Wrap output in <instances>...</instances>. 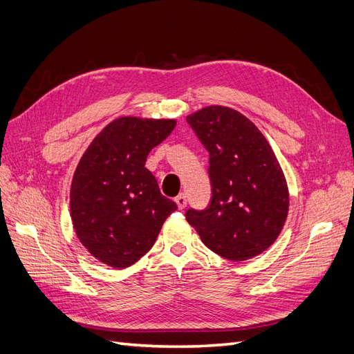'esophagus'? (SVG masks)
I'll return each mask as SVG.
<instances>
[{"label":"esophagus","instance_id":"34e87169","mask_svg":"<svg viewBox=\"0 0 354 354\" xmlns=\"http://www.w3.org/2000/svg\"><path fill=\"white\" fill-rule=\"evenodd\" d=\"M176 203H177V207L180 208V209H183L186 205H187V199H186V195L185 194H180L178 196H176Z\"/></svg>","mask_w":354,"mask_h":354}]
</instances>
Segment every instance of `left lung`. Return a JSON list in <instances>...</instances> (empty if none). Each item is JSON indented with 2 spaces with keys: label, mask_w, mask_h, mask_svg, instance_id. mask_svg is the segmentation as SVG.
<instances>
[{
  "label": "left lung",
  "mask_w": 354,
  "mask_h": 354,
  "mask_svg": "<svg viewBox=\"0 0 354 354\" xmlns=\"http://www.w3.org/2000/svg\"><path fill=\"white\" fill-rule=\"evenodd\" d=\"M209 153L212 196L186 220L211 251L232 261L250 260L277 239L289 195L269 142L248 118L226 106H208L186 118Z\"/></svg>",
  "instance_id": "left-lung-1"
}]
</instances>
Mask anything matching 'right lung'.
<instances>
[{
	"label": "right lung",
	"mask_w": 354,
	"mask_h": 354,
	"mask_svg": "<svg viewBox=\"0 0 354 354\" xmlns=\"http://www.w3.org/2000/svg\"><path fill=\"white\" fill-rule=\"evenodd\" d=\"M176 120L122 116L95 136L75 169L71 216L81 243L99 261L125 269L152 248L177 209L145 164Z\"/></svg>",
	"instance_id": "right-lung-1"
}]
</instances>
